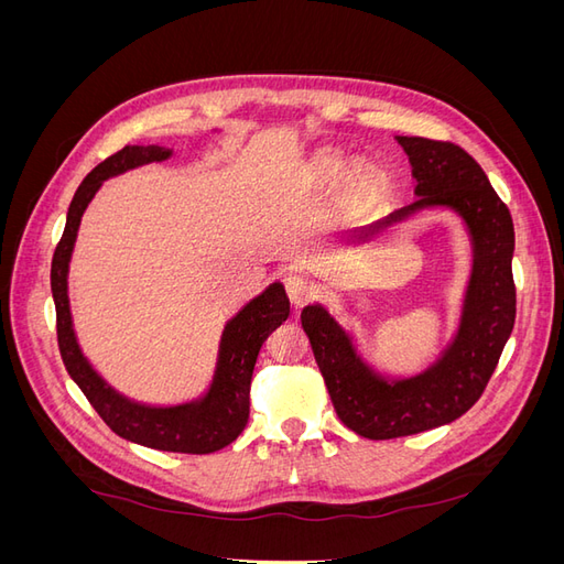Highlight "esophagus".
<instances>
[{"instance_id":"esophagus-1","label":"esophagus","mask_w":564,"mask_h":564,"mask_svg":"<svg viewBox=\"0 0 564 564\" xmlns=\"http://www.w3.org/2000/svg\"><path fill=\"white\" fill-rule=\"evenodd\" d=\"M284 289H286L289 301H292L296 308H301V305L308 303V299L313 296V284L301 275H286L284 278Z\"/></svg>"}]
</instances>
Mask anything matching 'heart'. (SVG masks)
Returning <instances> with one entry per match:
<instances>
[{
	"instance_id": "obj_1",
	"label": "heart",
	"mask_w": 564,
	"mask_h": 564,
	"mask_svg": "<svg viewBox=\"0 0 564 564\" xmlns=\"http://www.w3.org/2000/svg\"><path fill=\"white\" fill-rule=\"evenodd\" d=\"M350 172V162L340 155H327L317 162V176L327 183L346 178ZM355 185H367V174H357Z\"/></svg>"
}]
</instances>
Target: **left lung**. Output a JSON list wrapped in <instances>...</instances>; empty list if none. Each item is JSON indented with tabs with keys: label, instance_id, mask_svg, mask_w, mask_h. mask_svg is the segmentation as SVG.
<instances>
[{
	"label": "left lung",
	"instance_id": "left-lung-1",
	"mask_svg": "<svg viewBox=\"0 0 564 564\" xmlns=\"http://www.w3.org/2000/svg\"><path fill=\"white\" fill-rule=\"evenodd\" d=\"M398 143L412 162L419 199L365 228V235L425 207H449L473 237V275L454 344L412 379L379 377L322 305L303 308V332L338 419L369 440L416 435L464 416L485 392L516 324L513 218L482 166L447 141L398 135Z\"/></svg>",
	"mask_w": 564,
	"mask_h": 564
}]
</instances>
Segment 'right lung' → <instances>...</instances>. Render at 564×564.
<instances>
[{"label":"right lung","mask_w":564,"mask_h":564,"mask_svg":"<svg viewBox=\"0 0 564 564\" xmlns=\"http://www.w3.org/2000/svg\"><path fill=\"white\" fill-rule=\"evenodd\" d=\"M169 155L172 150L160 145H127L106 162H100L77 187L70 209H67L63 237L54 251V261H51L58 348L67 373L82 388L98 416L110 425L112 433L160 452L212 454L240 437L249 421V390L256 360H259L265 338L289 317L284 286L280 282L270 284L261 296L249 301L226 324L209 392L202 400L176 406H145L131 402L100 379L77 346L70 301H67V265H70L79 220L98 187L110 176L124 174L148 162H162Z\"/></svg>","instance_id":"obj_1"}]
</instances>
